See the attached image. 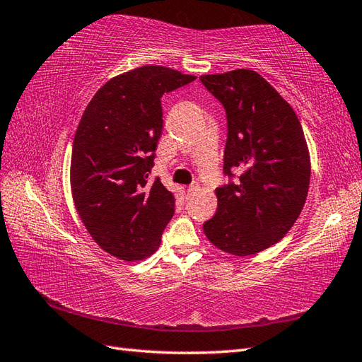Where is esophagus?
Returning a JSON list of instances; mask_svg holds the SVG:
<instances>
[{
	"label": "esophagus",
	"instance_id": "34e87169",
	"mask_svg": "<svg viewBox=\"0 0 362 362\" xmlns=\"http://www.w3.org/2000/svg\"><path fill=\"white\" fill-rule=\"evenodd\" d=\"M197 189H199V183H197V182H194V183H191V185H189V187H188V189H187V196L189 197L191 194H194Z\"/></svg>",
	"mask_w": 362,
	"mask_h": 362
}]
</instances>
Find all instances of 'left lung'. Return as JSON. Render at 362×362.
Listing matches in <instances>:
<instances>
[{
	"label": "left lung",
	"instance_id": "8db88e82",
	"mask_svg": "<svg viewBox=\"0 0 362 362\" xmlns=\"http://www.w3.org/2000/svg\"><path fill=\"white\" fill-rule=\"evenodd\" d=\"M226 110L224 175L218 210L204 222L206 238L236 257L280 241L302 211L310 156L300 121L271 83L252 70L201 76Z\"/></svg>",
	"mask_w": 362,
	"mask_h": 362
}]
</instances>
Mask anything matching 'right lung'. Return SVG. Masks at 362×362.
<instances>
[{
	"label": "right lung",
	"mask_w": 362,
	"mask_h": 362,
	"mask_svg": "<svg viewBox=\"0 0 362 362\" xmlns=\"http://www.w3.org/2000/svg\"><path fill=\"white\" fill-rule=\"evenodd\" d=\"M196 76L148 65L98 90L76 130L71 191L93 240L126 261L151 255L175 211V199L151 180L163 130L160 99Z\"/></svg>",
	"instance_id": "obj_1"
}]
</instances>
